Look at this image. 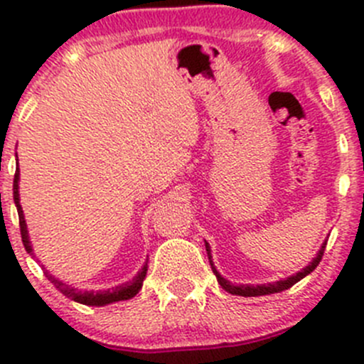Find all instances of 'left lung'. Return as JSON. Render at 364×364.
<instances>
[{
    "mask_svg": "<svg viewBox=\"0 0 364 364\" xmlns=\"http://www.w3.org/2000/svg\"><path fill=\"white\" fill-rule=\"evenodd\" d=\"M326 245H328V241H324L321 247V250H318L317 257H315L314 260H311L310 264H308L304 269H301L299 273L292 274V277L285 278V280H280V282H273V284H264V285H232L229 280H225V278L222 277V274L216 271L215 264H213L211 260V248H209V245L205 243V252H208V257H209V264H211V269L213 273H215L216 280H218V284L222 285V289H225L227 292H230V294L234 296H245V297H255V296H266V294H274V292H282V291H287V289H291L292 285L297 284L299 280H303L306 274H310L311 271L315 269V267L318 266V262H321L322 255H324V250H326Z\"/></svg>",
    "mask_w": 364,
    "mask_h": 364,
    "instance_id": "left-lung-1",
    "label": "left lung"
}]
</instances>
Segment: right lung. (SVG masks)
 <instances>
[{"label": "right lung", "mask_w": 364, "mask_h": 364, "mask_svg": "<svg viewBox=\"0 0 364 364\" xmlns=\"http://www.w3.org/2000/svg\"><path fill=\"white\" fill-rule=\"evenodd\" d=\"M19 200H21L19 199V164H17L16 176H14V203H16L17 213H19V225H21V236H23V245H24L26 252L31 253L33 255L31 241H29L28 227H26L24 213H23V208H21ZM146 273H148V262L142 266V269L139 271L137 277H134V280L127 282V284H123V285H117V287H114L112 291H98V292H93V291L82 292V291H79V289L70 287V285L63 284V282L58 280V278H54L53 274H49L47 271H46V277L49 278L50 284H53L58 291L63 292L67 297H72V299L77 301V303L87 304V306H105V304L116 303V301L132 299V297L141 291L142 282H144V278H146Z\"/></svg>", "instance_id": "1"}]
</instances>
